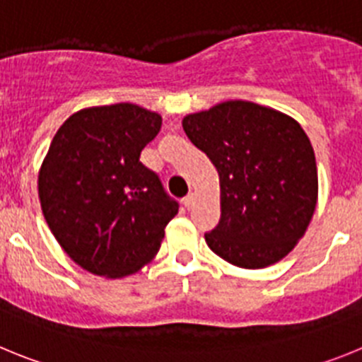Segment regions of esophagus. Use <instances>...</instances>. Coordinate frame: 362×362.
<instances>
[{"instance_id": "34e87169", "label": "esophagus", "mask_w": 362, "mask_h": 362, "mask_svg": "<svg viewBox=\"0 0 362 362\" xmlns=\"http://www.w3.org/2000/svg\"><path fill=\"white\" fill-rule=\"evenodd\" d=\"M194 203H196V194H192L190 192V194H188V196L183 199V204L187 206L188 210H190L192 206H194Z\"/></svg>"}]
</instances>
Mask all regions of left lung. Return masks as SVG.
<instances>
[{
	"mask_svg": "<svg viewBox=\"0 0 362 362\" xmlns=\"http://www.w3.org/2000/svg\"><path fill=\"white\" fill-rule=\"evenodd\" d=\"M183 130L219 172L221 219L204 233L214 254L264 268L293 250L317 203V165L292 117L250 101L190 114Z\"/></svg>",
	"mask_w": 362,
	"mask_h": 362,
	"instance_id": "obj_1",
	"label": "left lung"
}]
</instances>
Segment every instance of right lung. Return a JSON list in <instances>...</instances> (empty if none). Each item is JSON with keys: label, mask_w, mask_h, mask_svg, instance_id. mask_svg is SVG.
<instances>
[{"label": "right lung", "mask_w": 362, "mask_h": 362, "mask_svg": "<svg viewBox=\"0 0 362 362\" xmlns=\"http://www.w3.org/2000/svg\"><path fill=\"white\" fill-rule=\"evenodd\" d=\"M161 116L130 103L76 112L54 136L37 188L63 250L95 276L123 277L158 254L179 203L141 161Z\"/></svg>", "instance_id": "right-lung-1"}]
</instances>
